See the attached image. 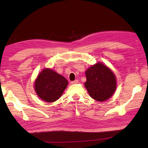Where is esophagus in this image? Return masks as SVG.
<instances>
[{
    "label": "esophagus",
    "instance_id": "esophagus-1",
    "mask_svg": "<svg viewBox=\"0 0 148 148\" xmlns=\"http://www.w3.org/2000/svg\"><path fill=\"white\" fill-rule=\"evenodd\" d=\"M78 82H79V81L77 79H76V80H75L74 81H71V84H77V83H78Z\"/></svg>",
    "mask_w": 148,
    "mask_h": 148
}]
</instances>
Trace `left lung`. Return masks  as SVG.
<instances>
[{
	"instance_id": "left-lung-1",
	"label": "left lung",
	"mask_w": 148,
	"mask_h": 148,
	"mask_svg": "<svg viewBox=\"0 0 148 148\" xmlns=\"http://www.w3.org/2000/svg\"><path fill=\"white\" fill-rule=\"evenodd\" d=\"M85 75L84 86L94 100L104 101L114 94L117 88L115 75L103 63H96L89 67Z\"/></svg>"
}]
</instances>
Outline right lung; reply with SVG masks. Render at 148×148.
I'll use <instances>...</instances> for the list:
<instances>
[{
	"label": "right lung",
	"mask_w": 148,
	"mask_h": 148,
	"mask_svg": "<svg viewBox=\"0 0 148 148\" xmlns=\"http://www.w3.org/2000/svg\"><path fill=\"white\" fill-rule=\"evenodd\" d=\"M67 84L68 81L64 77L52 69L45 68L37 75L34 88L41 100L50 103L62 96Z\"/></svg>",
	"instance_id": "add662e5"
}]
</instances>
